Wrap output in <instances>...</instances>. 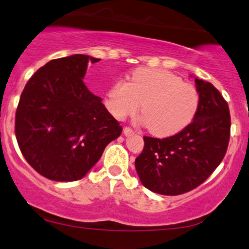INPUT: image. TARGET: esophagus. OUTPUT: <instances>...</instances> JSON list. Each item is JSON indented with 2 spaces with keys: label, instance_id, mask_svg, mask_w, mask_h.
Segmentation results:
<instances>
[{
  "label": "esophagus",
  "instance_id": "esophagus-1",
  "mask_svg": "<svg viewBox=\"0 0 249 249\" xmlns=\"http://www.w3.org/2000/svg\"><path fill=\"white\" fill-rule=\"evenodd\" d=\"M132 133H133V130L131 129V127H129V126L124 127V135L125 136H130V135H132Z\"/></svg>",
  "mask_w": 249,
  "mask_h": 249
}]
</instances>
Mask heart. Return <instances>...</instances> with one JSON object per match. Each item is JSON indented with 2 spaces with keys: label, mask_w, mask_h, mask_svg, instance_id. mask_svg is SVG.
Wrapping results in <instances>:
<instances>
[{
  "label": "heart",
  "mask_w": 249,
  "mask_h": 249,
  "mask_svg": "<svg viewBox=\"0 0 249 249\" xmlns=\"http://www.w3.org/2000/svg\"><path fill=\"white\" fill-rule=\"evenodd\" d=\"M197 88L171 71L138 68L130 82L118 80L106 93L105 106L117 119L133 116L142 104V120L153 135L168 137L180 132L196 116Z\"/></svg>",
  "instance_id": "heart-1"
}]
</instances>
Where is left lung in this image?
I'll use <instances>...</instances> for the list:
<instances>
[{"label":"left lung","mask_w":249,"mask_h":249,"mask_svg":"<svg viewBox=\"0 0 249 249\" xmlns=\"http://www.w3.org/2000/svg\"><path fill=\"white\" fill-rule=\"evenodd\" d=\"M199 103L192 122L167 138L144 136L135 161L143 186L163 196H178L203 184L218 167L230 138L228 103L210 82L196 78Z\"/></svg>","instance_id":"8db88e82"}]
</instances>
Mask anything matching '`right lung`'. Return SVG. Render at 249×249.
<instances>
[{
	"label": "right lung",
	"instance_id": "1",
	"mask_svg": "<svg viewBox=\"0 0 249 249\" xmlns=\"http://www.w3.org/2000/svg\"><path fill=\"white\" fill-rule=\"evenodd\" d=\"M86 54L52 59L38 69L21 93L15 136L35 171L54 181H75L99 161L123 127L85 85Z\"/></svg>",
	"mask_w": 249,
	"mask_h": 249
}]
</instances>
